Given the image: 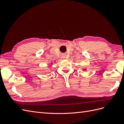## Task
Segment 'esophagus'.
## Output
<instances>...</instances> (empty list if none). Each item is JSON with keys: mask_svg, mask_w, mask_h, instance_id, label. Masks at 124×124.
I'll return each mask as SVG.
<instances>
[{"mask_svg": "<svg viewBox=\"0 0 124 124\" xmlns=\"http://www.w3.org/2000/svg\"><path fill=\"white\" fill-rule=\"evenodd\" d=\"M62 57L63 58H65L66 57V55H62Z\"/></svg>", "mask_w": 124, "mask_h": 124, "instance_id": "34e87169", "label": "esophagus"}]
</instances>
